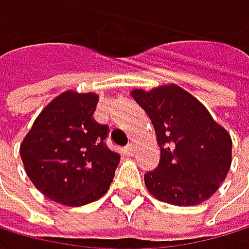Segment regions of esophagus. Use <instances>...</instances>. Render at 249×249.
Here are the masks:
<instances>
[{"label": "esophagus", "instance_id": "1", "mask_svg": "<svg viewBox=\"0 0 249 249\" xmlns=\"http://www.w3.org/2000/svg\"><path fill=\"white\" fill-rule=\"evenodd\" d=\"M125 149H127V152H128L130 155H133V154H134V143H133V142H130Z\"/></svg>", "mask_w": 249, "mask_h": 249}]
</instances>
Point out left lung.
<instances>
[{
    "instance_id": "left-lung-1",
    "label": "left lung",
    "mask_w": 249,
    "mask_h": 249,
    "mask_svg": "<svg viewBox=\"0 0 249 249\" xmlns=\"http://www.w3.org/2000/svg\"><path fill=\"white\" fill-rule=\"evenodd\" d=\"M131 95L149 116L161 151L158 167L145 175L148 191L176 206L208 200L230 170V134L202 103L175 83L133 89Z\"/></svg>"
}]
</instances>
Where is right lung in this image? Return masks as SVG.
Masks as SVG:
<instances>
[{
	"mask_svg": "<svg viewBox=\"0 0 249 249\" xmlns=\"http://www.w3.org/2000/svg\"><path fill=\"white\" fill-rule=\"evenodd\" d=\"M97 103L94 92H62L41 110L20 145L28 178L56 203L95 202L113 180L121 155L104 142L109 127L92 118Z\"/></svg>",
	"mask_w": 249,
	"mask_h": 249,
	"instance_id": "obj_1",
	"label": "right lung"
}]
</instances>
